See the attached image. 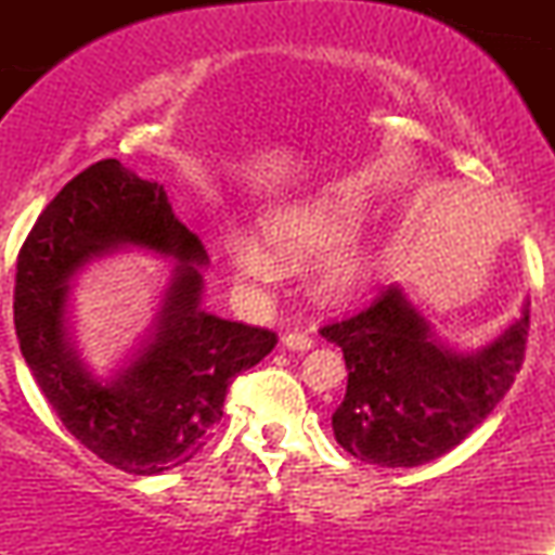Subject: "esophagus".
I'll return each instance as SVG.
<instances>
[{"label": "esophagus", "instance_id": "obj_1", "mask_svg": "<svg viewBox=\"0 0 555 555\" xmlns=\"http://www.w3.org/2000/svg\"><path fill=\"white\" fill-rule=\"evenodd\" d=\"M284 347L292 349V352H308L313 347V336L308 334H299V331H292V334L284 336Z\"/></svg>", "mask_w": 555, "mask_h": 555}]
</instances>
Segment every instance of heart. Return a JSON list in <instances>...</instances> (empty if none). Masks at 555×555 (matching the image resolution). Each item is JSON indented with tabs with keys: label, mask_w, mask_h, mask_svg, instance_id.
I'll return each mask as SVG.
<instances>
[{
	"label": "heart",
	"mask_w": 555,
	"mask_h": 555,
	"mask_svg": "<svg viewBox=\"0 0 555 555\" xmlns=\"http://www.w3.org/2000/svg\"><path fill=\"white\" fill-rule=\"evenodd\" d=\"M367 221V203L358 193H341L302 206L284 208L263 221V242L271 259L250 240L234 245V266L245 276L269 282L276 276V266H297L302 260L328 256L339 247L352 242L362 232ZM362 276V263L358 258H347L336 263L326 276V289L334 295L354 289Z\"/></svg>",
	"instance_id": "b5f03b06"
}]
</instances>
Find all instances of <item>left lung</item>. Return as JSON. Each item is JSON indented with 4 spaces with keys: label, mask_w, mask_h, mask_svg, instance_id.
Here are the masks:
<instances>
[{
    "label": "left lung",
    "mask_w": 555,
    "mask_h": 555,
    "mask_svg": "<svg viewBox=\"0 0 555 555\" xmlns=\"http://www.w3.org/2000/svg\"><path fill=\"white\" fill-rule=\"evenodd\" d=\"M530 310L493 344L460 354L433 339L399 286L321 326L347 362L331 425L344 449L378 467H417L460 446L506 397L525 362Z\"/></svg>",
    "instance_id": "obj_1"
}]
</instances>
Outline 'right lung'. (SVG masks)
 <instances>
[{
  "label": "right lung",
  "instance_id": "add662e5",
  "mask_svg": "<svg viewBox=\"0 0 555 555\" xmlns=\"http://www.w3.org/2000/svg\"><path fill=\"white\" fill-rule=\"evenodd\" d=\"M138 244L178 260L157 334L109 385L79 367L64 341L68 276L88 259ZM206 247L177 219L164 184L117 158L73 177L43 208L15 266L21 352L62 425L99 460L130 475L190 462L224 415L232 378L276 347L269 328L201 310Z\"/></svg>",
  "mask_w": 555,
  "mask_h": 555
}]
</instances>
